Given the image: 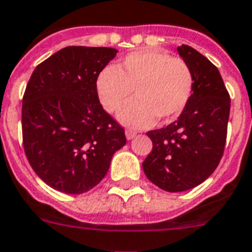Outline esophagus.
<instances>
[{"instance_id": "esophagus-1", "label": "esophagus", "mask_w": 252, "mask_h": 252, "mask_svg": "<svg viewBox=\"0 0 252 252\" xmlns=\"http://www.w3.org/2000/svg\"><path fill=\"white\" fill-rule=\"evenodd\" d=\"M135 135H136V132L132 130H126V138H127V140H131L132 138H135Z\"/></svg>"}]
</instances>
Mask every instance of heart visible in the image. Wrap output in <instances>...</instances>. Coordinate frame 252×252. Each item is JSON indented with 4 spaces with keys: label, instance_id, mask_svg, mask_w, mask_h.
<instances>
[{
    "label": "heart",
    "instance_id": "obj_1",
    "mask_svg": "<svg viewBox=\"0 0 252 252\" xmlns=\"http://www.w3.org/2000/svg\"><path fill=\"white\" fill-rule=\"evenodd\" d=\"M97 99L108 113H120V120L131 127H148L159 118L175 120L184 111L193 93L192 70L182 58L165 51L144 49L127 54L114 66H107L95 82Z\"/></svg>",
    "mask_w": 252,
    "mask_h": 252
}]
</instances>
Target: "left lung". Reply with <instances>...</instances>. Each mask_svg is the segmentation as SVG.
<instances>
[{
  "mask_svg": "<svg viewBox=\"0 0 252 252\" xmlns=\"http://www.w3.org/2000/svg\"><path fill=\"white\" fill-rule=\"evenodd\" d=\"M193 74V93L178 120L147 132L153 148L143 162L147 178L166 192L199 186L219 165L225 148L230 97L219 70L188 45L178 47Z\"/></svg>",
  "mask_w": 252,
  "mask_h": 252,
  "instance_id": "obj_1",
  "label": "left lung"
}]
</instances>
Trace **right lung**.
Returning a JSON list of instances; mask_svg holds the SVG:
<instances>
[{
    "label": "right lung",
    "mask_w": 252,
    "mask_h": 252,
    "mask_svg": "<svg viewBox=\"0 0 252 252\" xmlns=\"http://www.w3.org/2000/svg\"><path fill=\"white\" fill-rule=\"evenodd\" d=\"M118 51L68 46L36 66L23 96V145L51 188L81 194L103 180L126 144L125 130L101 107L95 82Z\"/></svg>",
    "instance_id": "1"
}]
</instances>
